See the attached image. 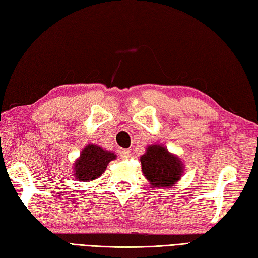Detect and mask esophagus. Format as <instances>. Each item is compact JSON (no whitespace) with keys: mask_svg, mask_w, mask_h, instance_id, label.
Returning <instances> with one entry per match:
<instances>
[{"mask_svg":"<svg viewBox=\"0 0 258 258\" xmlns=\"http://www.w3.org/2000/svg\"><path fill=\"white\" fill-rule=\"evenodd\" d=\"M119 155H120V158L125 160V158H128L131 156V151L130 150H122L119 153Z\"/></svg>","mask_w":258,"mask_h":258,"instance_id":"1","label":"esophagus"}]
</instances>
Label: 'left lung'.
I'll use <instances>...</instances> for the list:
<instances>
[{"label":"left lung","mask_w":258,"mask_h":258,"mask_svg":"<svg viewBox=\"0 0 258 258\" xmlns=\"http://www.w3.org/2000/svg\"><path fill=\"white\" fill-rule=\"evenodd\" d=\"M140 160L142 172L153 188H169L177 184L183 176V162L162 144L147 146L146 152Z\"/></svg>","instance_id":"left-lung-1"}]
</instances>
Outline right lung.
Segmentation results:
<instances>
[{
  "label": "right lung",
  "mask_w": 258,
  "mask_h": 258,
  "mask_svg": "<svg viewBox=\"0 0 258 258\" xmlns=\"http://www.w3.org/2000/svg\"><path fill=\"white\" fill-rule=\"evenodd\" d=\"M115 158L116 155L111 151L104 150L96 144L86 145L73 164L74 177L80 182L94 180L105 172L108 163Z\"/></svg>",
  "instance_id": "obj_1"
}]
</instances>
